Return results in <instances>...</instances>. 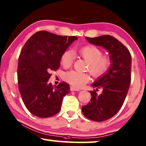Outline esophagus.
Here are the masks:
<instances>
[{
	"mask_svg": "<svg viewBox=\"0 0 146 146\" xmlns=\"http://www.w3.org/2000/svg\"><path fill=\"white\" fill-rule=\"evenodd\" d=\"M70 89L71 92H74V91H80L79 89L76 88L74 87H73V86H70Z\"/></svg>",
	"mask_w": 146,
	"mask_h": 146,
	"instance_id": "esophagus-1",
	"label": "esophagus"
}]
</instances>
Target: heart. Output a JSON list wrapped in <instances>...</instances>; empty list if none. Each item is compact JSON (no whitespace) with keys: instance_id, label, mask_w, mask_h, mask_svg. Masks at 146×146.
<instances>
[{"instance_id":"b5f03b06","label":"heart","mask_w":146,"mask_h":146,"mask_svg":"<svg viewBox=\"0 0 146 146\" xmlns=\"http://www.w3.org/2000/svg\"><path fill=\"white\" fill-rule=\"evenodd\" d=\"M78 54L88 62L87 70L93 77L98 78L107 72L111 66V59L103 55L101 48L93 45L84 46L78 50ZM74 62V56L70 50H65L61 55L60 63L65 68H70ZM63 78L66 82L76 88H81L90 81V75L75 70L64 73Z\"/></svg>"}]
</instances>
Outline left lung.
Here are the masks:
<instances>
[{
	"label": "left lung",
	"instance_id": "8db88e82",
	"mask_svg": "<svg viewBox=\"0 0 146 146\" xmlns=\"http://www.w3.org/2000/svg\"><path fill=\"white\" fill-rule=\"evenodd\" d=\"M86 38L90 43L106 48L112 61L109 71L92 84L94 88H102L103 92L98 95L95 90L91 91L90 101L82 107L88 119L102 122L115 115L123 105L130 86L132 56L128 48L111 35Z\"/></svg>",
	"mask_w": 146,
	"mask_h": 146
}]
</instances>
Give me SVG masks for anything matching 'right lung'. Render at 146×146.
I'll use <instances>...</instances> for the list:
<instances>
[{
    "label": "right lung",
    "mask_w": 146,
    "mask_h": 146,
    "mask_svg": "<svg viewBox=\"0 0 146 146\" xmlns=\"http://www.w3.org/2000/svg\"><path fill=\"white\" fill-rule=\"evenodd\" d=\"M78 39L39 31L27 40L21 50L18 64V84L27 110L40 118L52 117L61 109L64 97L70 93L69 84L57 86L48 79L60 66V57L67 47Z\"/></svg>",
    "instance_id": "obj_1"
}]
</instances>
